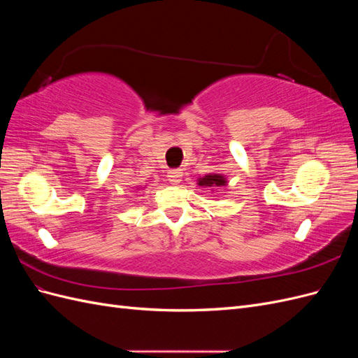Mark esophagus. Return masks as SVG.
<instances>
[{
	"mask_svg": "<svg viewBox=\"0 0 358 358\" xmlns=\"http://www.w3.org/2000/svg\"><path fill=\"white\" fill-rule=\"evenodd\" d=\"M167 178H169V180L173 183V185H176V183H179L180 179H182V170H180V169L169 170Z\"/></svg>",
	"mask_w": 358,
	"mask_h": 358,
	"instance_id": "esophagus-1",
	"label": "esophagus"
}]
</instances>
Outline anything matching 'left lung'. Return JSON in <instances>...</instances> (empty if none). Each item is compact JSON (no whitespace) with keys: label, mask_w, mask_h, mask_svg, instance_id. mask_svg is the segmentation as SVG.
I'll return each instance as SVG.
<instances>
[{"label":"left lung","mask_w":358,"mask_h":358,"mask_svg":"<svg viewBox=\"0 0 358 358\" xmlns=\"http://www.w3.org/2000/svg\"><path fill=\"white\" fill-rule=\"evenodd\" d=\"M227 183L225 178L222 175H218V173H209L204 178L199 179V185L200 187H206L210 189H216L218 187H224Z\"/></svg>","instance_id":"left-lung-1"}]
</instances>
